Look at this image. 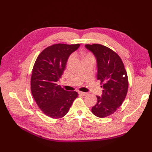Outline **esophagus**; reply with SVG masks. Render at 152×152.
I'll return each mask as SVG.
<instances>
[{
    "instance_id": "esophagus-1",
    "label": "esophagus",
    "mask_w": 152,
    "mask_h": 152,
    "mask_svg": "<svg viewBox=\"0 0 152 152\" xmlns=\"http://www.w3.org/2000/svg\"><path fill=\"white\" fill-rule=\"evenodd\" d=\"M79 94L80 95L83 96H86V95L87 94V93H84V92H79Z\"/></svg>"
}]
</instances>
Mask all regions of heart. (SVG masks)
<instances>
[{"instance_id":"obj_1","label":"heart","mask_w":152,"mask_h":152,"mask_svg":"<svg viewBox=\"0 0 152 152\" xmlns=\"http://www.w3.org/2000/svg\"><path fill=\"white\" fill-rule=\"evenodd\" d=\"M80 58L82 59V60L84 59H86V58H93V56H91V55L89 54V53H80L79 54ZM72 59V58L70 57V59H69V62L71 61V60Z\"/></svg>"}]
</instances>
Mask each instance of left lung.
I'll return each mask as SVG.
<instances>
[{
    "instance_id": "left-lung-1",
    "label": "left lung",
    "mask_w": 152,
    "mask_h": 152,
    "mask_svg": "<svg viewBox=\"0 0 152 152\" xmlns=\"http://www.w3.org/2000/svg\"><path fill=\"white\" fill-rule=\"evenodd\" d=\"M97 62V79L103 84L102 96H96L97 103L92 113L99 118L113 114L122 104L128 90V77L120 56L113 50L99 44H86Z\"/></svg>"
}]
</instances>
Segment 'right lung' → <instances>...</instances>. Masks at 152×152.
Wrapping results in <instances>:
<instances>
[{"mask_svg":"<svg viewBox=\"0 0 152 152\" xmlns=\"http://www.w3.org/2000/svg\"><path fill=\"white\" fill-rule=\"evenodd\" d=\"M80 44H56L40 53L32 70L31 92L37 104L48 117L59 118L68 113L78 96L58 84L70 55Z\"/></svg>","mask_w":152,"mask_h":152,"instance_id":"obj_1","label":"right lung"}]
</instances>
